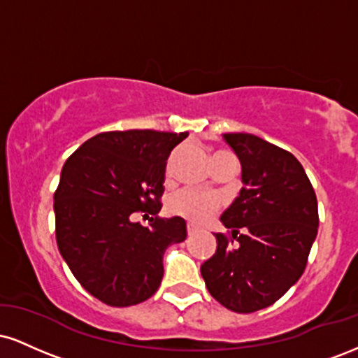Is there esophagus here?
<instances>
[{"label":"esophagus","instance_id":"esophagus-1","mask_svg":"<svg viewBox=\"0 0 358 358\" xmlns=\"http://www.w3.org/2000/svg\"><path fill=\"white\" fill-rule=\"evenodd\" d=\"M187 232H188V236H193V234L196 232V225H193V224H190V222H188V224H187Z\"/></svg>","mask_w":358,"mask_h":358}]
</instances>
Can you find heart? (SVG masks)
Here are the masks:
<instances>
[{
    "label": "heart",
    "instance_id": "b5f03b06",
    "mask_svg": "<svg viewBox=\"0 0 358 358\" xmlns=\"http://www.w3.org/2000/svg\"><path fill=\"white\" fill-rule=\"evenodd\" d=\"M227 155L224 151H219L215 156ZM213 156V158H215ZM170 170V166H168ZM220 202L215 195H208V193H199L192 190H180L170 195L166 202L168 212L173 213L176 217H183V219L195 222V224H203L210 217L219 210Z\"/></svg>",
    "mask_w": 358,
    "mask_h": 358
}]
</instances>
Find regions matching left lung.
I'll return each instance as SVG.
<instances>
[{"label": "left lung", "instance_id": "1", "mask_svg": "<svg viewBox=\"0 0 358 358\" xmlns=\"http://www.w3.org/2000/svg\"><path fill=\"white\" fill-rule=\"evenodd\" d=\"M242 166L244 187L224 215L230 234L200 268L208 293L236 313L278 301L305 273L318 234V202L289 151L248 133L222 136Z\"/></svg>", "mask_w": 358, "mask_h": 358}]
</instances>
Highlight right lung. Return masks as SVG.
<instances>
[{"label":"right lung","mask_w":358,"mask_h":358,"mask_svg":"<svg viewBox=\"0 0 358 358\" xmlns=\"http://www.w3.org/2000/svg\"><path fill=\"white\" fill-rule=\"evenodd\" d=\"M188 133L108 131L69 156L53 195L62 257L87 293L133 306L156 293L168 245L187 239V222L162 219L166 159ZM152 215L148 228L134 215Z\"/></svg>","instance_id":"obj_1"}]
</instances>
